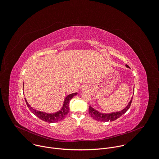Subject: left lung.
Returning a JSON list of instances; mask_svg holds the SVG:
<instances>
[{
    "mask_svg": "<svg viewBox=\"0 0 159 159\" xmlns=\"http://www.w3.org/2000/svg\"><path fill=\"white\" fill-rule=\"evenodd\" d=\"M126 67L129 68V66L127 65H126ZM132 98H133V96L132 97V99L130 101L128 105L127 106V107L125 109H124L123 110H122L119 112H112V113H111V114H102V113H101V112L97 111L96 110L94 109L92 107L89 106V114L91 115V116L92 117L93 119H94L96 120H98V121L107 122V121L115 120L117 118L120 117L122 115H123L129 109V107L131 105Z\"/></svg>",
    "mask_w": 159,
    "mask_h": 159,
    "instance_id": "left-lung-1",
    "label": "left lung"
}]
</instances>
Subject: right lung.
<instances>
[{"label":"right lung","instance_id":"add662e5","mask_svg":"<svg viewBox=\"0 0 159 159\" xmlns=\"http://www.w3.org/2000/svg\"><path fill=\"white\" fill-rule=\"evenodd\" d=\"M77 94V93H73V94H70L68 96H66V98H65V101H64V104L63 106L61 108V110H60L59 111L55 112V113H53V114H48V113H45L43 112H41V111H37L34 109H33L27 102V100L25 99L26 104L28 106V107L29 108L30 111L34 114L37 117H38L39 119H40L41 120L47 122H56L58 121H60L61 120H63L65 118V117L66 116V115L68 114V113L69 112V102L70 101V100L73 98V96H75V95Z\"/></svg>","mask_w":159,"mask_h":159}]
</instances>
